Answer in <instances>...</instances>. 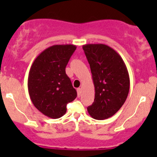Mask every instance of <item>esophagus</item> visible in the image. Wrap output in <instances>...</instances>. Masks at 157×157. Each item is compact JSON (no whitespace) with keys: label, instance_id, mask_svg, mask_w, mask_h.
I'll return each instance as SVG.
<instances>
[{"label":"esophagus","instance_id":"esophagus-1","mask_svg":"<svg viewBox=\"0 0 157 157\" xmlns=\"http://www.w3.org/2000/svg\"><path fill=\"white\" fill-rule=\"evenodd\" d=\"M81 88H77V96H78V97H80V95H81Z\"/></svg>","mask_w":157,"mask_h":157}]
</instances>
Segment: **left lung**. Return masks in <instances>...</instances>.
I'll use <instances>...</instances> for the list:
<instances>
[{"mask_svg":"<svg viewBox=\"0 0 157 157\" xmlns=\"http://www.w3.org/2000/svg\"><path fill=\"white\" fill-rule=\"evenodd\" d=\"M83 49L95 87L94 102L87 111L95 119H106L121 109L128 97L130 78L127 67L119 54L108 45L87 44Z\"/></svg>","mask_w":157,"mask_h":157,"instance_id":"1","label":"left lung"}]
</instances>
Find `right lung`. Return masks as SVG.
<instances>
[{
    "instance_id": "add662e5",
    "label": "right lung",
    "mask_w": 157,
    "mask_h": 157,
    "mask_svg": "<svg viewBox=\"0 0 157 157\" xmlns=\"http://www.w3.org/2000/svg\"><path fill=\"white\" fill-rule=\"evenodd\" d=\"M77 47L55 45L41 52L33 61L28 77L32 102L51 118L66 113L67 104L77 97V91L65 72V67Z\"/></svg>"
}]
</instances>
